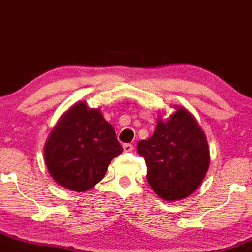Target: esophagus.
Instances as JSON below:
<instances>
[{
    "instance_id": "esophagus-1",
    "label": "esophagus",
    "mask_w": 252,
    "mask_h": 252,
    "mask_svg": "<svg viewBox=\"0 0 252 252\" xmlns=\"http://www.w3.org/2000/svg\"><path fill=\"white\" fill-rule=\"evenodd\" d=\"M134 149V146H132L131 143H124L123 144V150L126 153H129V152H131V150Z\"/></svg>"
}]
</instances>
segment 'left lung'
Here are the masks:
<instances>
[{"instance_id":"obj_1","label":"left lung","mask_w":252,"mask_h":252,"mask_svg":"<svg viewBox=\"0 0 252 252\" xmlns=\"http://www.w3.org/2000/svg\"><path fill=\"white\" fill-rule=\"evenodd\" d=\"M147 163V181L164 200H180L200 186L210 163L206 137L192 114L178 108L158 120L154 134L137 143Z\"/></svg>"}]
</instances>
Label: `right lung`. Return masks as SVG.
Instances as JSON below:
<instances>
[{
  "instance_id": "right-lung-1",
  "label": "right lung",
  "mask_w": 252,
  "mask_h": 252,
  "mask_svg": "<svg viewBox=\"0 0 252 252\" xmlns=\"http://www.w3.org/2000/svg\"><path fill=\"white\" fill-rule=\"evenodd\" d=\"M122 152L114 126L99 110L80 102L52 130L45 144V160L60 186L84 192L102 180L112 158Z\"/></svg>"
}]
</instances>
